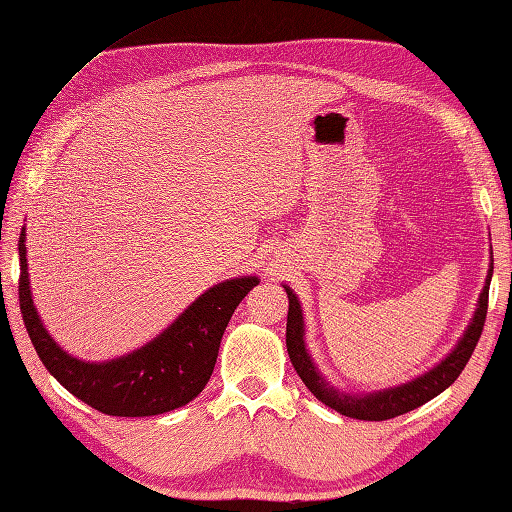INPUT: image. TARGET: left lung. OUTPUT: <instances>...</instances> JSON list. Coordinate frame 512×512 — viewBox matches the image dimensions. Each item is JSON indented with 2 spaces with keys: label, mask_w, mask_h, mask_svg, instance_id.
I'll use <instances>...</instances> for the list:
<instances>
[{
  "label": "left lung",
  "mask_w": 512,
  "mask_h": 512,
  "mask_svg": "<svg viewBox=\"0 0 512 512\" xmlns=\"http://www.w3.org/2000/svg\"><path fill=\"white\" fill-rule=\"evenodd\" d=\"M490 278H493V265L488 269V278L482 296H479V305L473 316V322L468 325L464 338L460 344L453 349L451 356H446L437 367L429 373H424L422 378H417L409 384H402V387H395L389 391H380V393H371L364 395V398H353V395L340 393L329 384L322 380V375L316 371L314 362H311L309 353L305 349V340H302V311L298 305V298L294 291L289 287L287 289V298H289V314H287V351H289V360L294 364L296 373L300 375V380L305 382V387L316 395V398L336 409L338 413L353 417V420H367V422H382V420H391V417H398L409 413L417 406H422L424 402L433 400L435 395H440L444 389L451 387V384L460 378V373L464 371L466 362L471 360L473 351L477 347L479 338H482V329L486 322V311H488V287H490Z\"/></svg>",
  "instance_id": "1"
}]
</instances>
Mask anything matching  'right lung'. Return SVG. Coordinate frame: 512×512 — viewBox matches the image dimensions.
Listing matches in <instances>:
<instances>
[{"mask_svg":"<svg viewBox=\"0 0 512 512\" xmlns=\"http://www.w3.org/2000/svg\"><path fill=\"white\" fill-rule=\"evenodd\" d=\"M26 234L19 236V309L30 342L61 387L92 409L117 417L179 409L205 389L229 318L258 285L256 276L225 280L192 302L159 338L119 360L92 364L68 356L48 336L28 287Z\"/></svg>","mask_w":512,"mask_h":512,"instance_id":"right-lung-1","label":"right lung"}]
</instances>
